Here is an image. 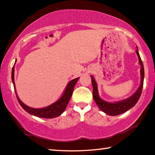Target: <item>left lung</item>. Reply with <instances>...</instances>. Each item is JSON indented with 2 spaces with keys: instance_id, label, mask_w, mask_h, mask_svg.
<instances>
[{
  "instance_id": "obj_1",
  "label": "left lung",
  "mask_w": 155,
  "mask_h": 155,
  "mask_svg": "<svg viewBox=\"0 0 155 155\" xmlns=\"http://www.w3.org/2000/svg\"><path fill=\"white\" fill-rule=\"evenodd\" d=\"M137 52L138 59H139V64L141 65L140 69V75H141V84L140 87L137 91L130 96L128 97V99L120 101V102H118L116 103H110L105 102V101L102 100L100 98L98 95V92H97V87L96 82L94 80V78L91 76V83H92L93 86V97L97 106L99 108L105 112L107 114L110 116H117L120 114L124 113L125 112L128 111L131 108L135 106V104L137 103V102L139 100L140 97L142 94V90H143V82H144V66L143 61L140 59V57L139 55V53L138 51V49L136 51Z\"/></svg>"
}]
</instances>
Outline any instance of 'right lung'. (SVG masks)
<instances>
[{
	"instance_id": "1",
	"label": "right lung",
	"mask_w": 155,
	"mask_h": 155,
	"mask_svg": "<svg viewBox=\"0 0 155 155\" xmlns=\"http://www.w3.org/2000/svg\"><path fill=\"white\" fill-rule=\"evenodd\" d=\"M14 71H15V68L13 66L12 69L11 78H12V83H13V85H14L15 91L16 96H17L18 102H19L22 108H23L25 111L27 112L28 113H29L30 114H32L35 116H37V117L43 118H53L58 117V116L61 115V114L65 111L66 106H68V104L69 102V100L71 98L72 93H73L75 85L76 84L78 80H79V78H77L74 79V80L69 81L67 87L65 88L63 96L60 97V99H59L56 102L53 103V104H51V105H50L49 106L45 107V108L35 109V108H31V107H29L27 105H25V104L22 102L20 100V99L18 98V97L17 95V93H16V90H15V81H14Z\"/></svg>"
}]
</instances>
